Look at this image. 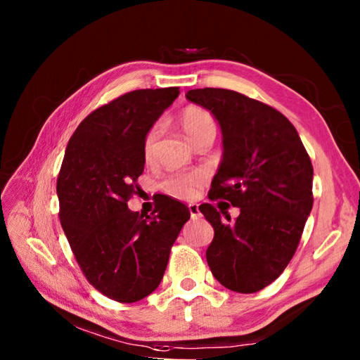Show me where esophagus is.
Returning a JSON list of instances; mask_svg holds the SVG:
<instances>
[{
    "instance_id": "obj_1",
    "label": "esophagus",
    "mask_w": 360,
    "mask_h": 360,
    "mask_svg": "<svg viewBox=\"0 0 360 360\" xmlns=\"http://www.w3.org/2000/svg\"><path fill=\"white\" fill-rule=\"evenodd\" d=\"M188 212H191V217L192 219H197L200 216V210H198V205H188Z\"/></svg>"
}]
</instances>
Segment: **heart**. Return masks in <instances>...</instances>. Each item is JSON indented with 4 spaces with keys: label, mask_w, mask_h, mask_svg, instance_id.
<instances>
[{
    "label": "heart",
    "mask_w": 360,
    "mask_h": 360,
    "mask_svg": "<svg viewBox=\"0 0 360 360\" xmlns=\"http://www.w3.org/2000/svg\"><path fill=\"white\" fill-rule=\"evenodd\" d=\"M179 124L182 130L193 144L206 136H216V120L210 111L200 106H187L179 114ZM162 127L155 124L146 133L143 143V154L146 158H150L154 154L158 138H160ZM205 182L202 173H179L169 176L163 181V191L178 200H192L198 192V187Z\"/></svg>",
    "instance_id": "b5f03b06"
}]
</instances>
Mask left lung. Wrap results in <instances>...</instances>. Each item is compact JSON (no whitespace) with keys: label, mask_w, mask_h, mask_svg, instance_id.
<instances>
[{"label":"left lung","mask_w":360,"mask_h":360,"mask_svg":"<svg viewBox=\"0 0 360 360\" xmlns=\"http://www.w3.org/2000/svg\"><path fill=\"white\" fill-rule=\"evenodd\" d=\"M222 130V160L210 200L240 208L230 216L200 205L214 238L206 260L224 288L252 294L281 275L294 257L313 208V165L295 127L275 108L227 89L188 90Z\"/></svg>","instance_id":"8db88e82"}]
</instances>
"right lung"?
Masks as SVG:
<instances>
[{"label":"right lung","mask_w":360,"mask_h":360,"mask_svg":"<svg viewBox=\"0 0 360 360\" xmlns=\"http://www.w3.org/2000/svg\"><path fill=\"white\" fill-rule=\"evenodd\" d=\"M178 95L179 87L122 95L89 114L66 146L60 224L87 281L115 302H138L158 288L191 219L187 206L167 195L155 198L150 216L127 205L144 172L146 133Z\"/></svg>","instance_id":"add662e5"}]
</instances>
